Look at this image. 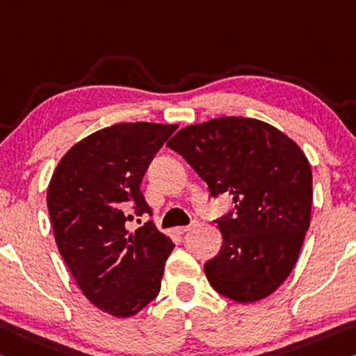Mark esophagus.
Wrapping results in <instances>:
<instances>
[{
    "instance_id": "34e87169",
    "label": "esophagus",
    "mask_w": 356,
    "mask_h": 356,
    "mask_svg": "<svg viewBox=\"0 0 356 356\" xmlns=\"http://www.w3.org/2000/svg\"><path fill=\"white\" fill-rule=\"evenodd\" d=\"M193 227H195V222L191 223V225H188V227H179V228H176V233L177 234H184V233H187V231H190Z\"/></svg>"
}]
</instances>
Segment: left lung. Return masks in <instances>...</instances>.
<instances>
[{
  "mask_svg": "<svg viewBox=\"0 0 356 356\" xmlns=\"http://www.w3.org/2000/svg\"><path fill=\"white\" fill-rule=\"evenodd\" d=\"M234 209L216 220L223 245L204 264L209 284L255 302L289 277L310 225L312 171L296 143L257 118L218 117L180 129L166 144Z\"/></svg>",
  "mask_w": 356,
  "mask_h": 356,
  "instance_id": "left-lung-1",
  "label": "left lung"
}]
</instances>
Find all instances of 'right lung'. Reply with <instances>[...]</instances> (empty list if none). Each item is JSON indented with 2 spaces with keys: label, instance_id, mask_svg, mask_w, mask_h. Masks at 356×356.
<instances>
[{
  "label": "right lung",
  "instance_id": "add662e5",
  "mask_svg": "<svg viewBox=\"0 0 356 356\" xmlns=\"http://www.w3.org/2000/svg\"><path fill=\"white\" fill-rule=\"evenodd\" d=\"M177 125L117 123L66 152L47 188V207L60 255L87 300L114 317H131L154 301L172 241L152 222L140 182Z\"/></svg>",
  "mask_w": 356,
  "mask_h": 356
}]
</instances>
